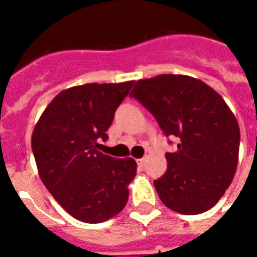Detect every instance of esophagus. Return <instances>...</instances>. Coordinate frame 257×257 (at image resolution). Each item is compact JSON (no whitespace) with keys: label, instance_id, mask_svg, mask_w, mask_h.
Returning <instances> with one entry per match:
<instances>
[{"label":"esophagus","instance_id":"1","mask_svg":"<svg viewBox=\"0 0 257 257\" xmlns=\"http://www.w3.org/2000/svg\"><path fill=\"white\" fill-rule=\"evenodd\" d=\"M137 165H139V167H144L145 159H139V160H137Z\"/></svg>","mask_w":257,"mask_h":257}]
</instances>
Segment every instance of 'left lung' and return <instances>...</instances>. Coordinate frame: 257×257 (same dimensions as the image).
<instances>
[{
  "label": "left lung",
  "mask_w": 257,
  "mask_h": 257,
  "mask_svg": "<svg viewBox=\"0 0 257 257\" xmlns=\"http://www.w3.org/2000/svg\"><path fill=\"white\" fill-rule=\"evenodd\" d=\"M129 96L152 113L165 136L179 140L176 152L165 153L167 172L153 181L163 204L183 215L211 209L239 160V124L223 97L183 74L139 80Z\"/></svg>",
  "instance_id": "obj_1"
}]
</instances>
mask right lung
Returning <instances> with one entry per match:
<instances>
[{
	"mask_svg": "<svg viewBox=\"0 0 257 257\" xmlns=\"http://www.w3.org/2000/svg\"><path fill=\"white\" fill-rule=\"evenodd\" d=\"M133 81L85 84L54 97L34 126L32 149L38 175L57 203L74 219L96 224L126 205L136 176L132 157L114 159L98 151L108 140L118 105Z\"/></svg>",
	"mask_w": 257,
	"mask_h": 257,
	"instance_id": "add662e5",
	"label": "right lung"
}]
</instances>
